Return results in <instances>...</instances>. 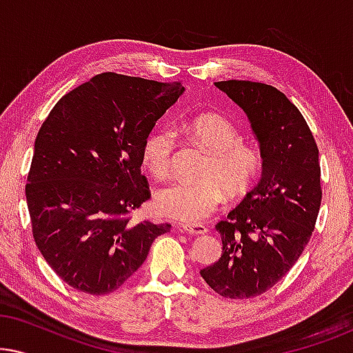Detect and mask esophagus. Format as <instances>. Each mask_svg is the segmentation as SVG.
Returning <instances> with one entry per match:
<instances>
[{
    "mask_svg": "<svg viewBox=\"0 0 353 353\" xmlns=\"http://www.w3.org/2000/svg\"><path fill=\"white\" fill-rule=\"evenodd\" d=\"M181 230L186 231V233L196 234V236L207 233V226L205 225H201V223H191V225L190 223H185V225H181Z\"/></svg>",
    "mask_w": 353,
    "mask_h": 353,
    "instance_id": "obj_1",
    "label": "esophagus"
}]
</instances>
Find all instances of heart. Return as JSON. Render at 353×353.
<instances>
[{"instance_id": "1", "label": "heart", "mask_w": 353, "mask_h": 353, "mask_svg": "<svg viewBox=\"0 0 353 353\" xmlns=\"http://www.w3.org/2000/svg\"><path fill=\"white\" fill-rule=\"evenodd\" d=\"M194 137L210 151L202 168V178H176L159 188L154 205L168 219L205 220L223 201L225 190L231 196L248 192L262 173V156L257 149L241 143L239 132L220 114H202L190 122ZM176 133L172 127H159L148 134L143 146V163L152 175L165 176L172 168Z\"/></svg>"}]
</instances>
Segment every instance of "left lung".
Wrapping results in <instances>:
<instances>
[{
    "instance_id": "obj_1",
    "label": "left lung",
    "mask_w": 353,
    "mask_h": 353,
    "mask_svg": "<svg viewBox=\"0 0 353 353\" xmlns=\"http://www.w3.org/2000/svg\"><path fill=\"white\" fill-rule=\"evenodd\" d=\"M215 86L248 115L263 167L257 185L216 223L223 250L201 276L220 296L250 299L273 288L310 241L321 204L318 148L279 90L245 80Z\"/></svg>"
}]
</instances>
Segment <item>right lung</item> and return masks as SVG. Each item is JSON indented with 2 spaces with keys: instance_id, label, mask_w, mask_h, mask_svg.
Wrapping results in <instances>:
<instances>
[{
  "instance_id": "add662e5",
  "label": "right lung",
  "mask_w": 353,
  "mask_h": 353,
  "mask_svg": "<svg viewBox=\"0 0 353 353\" xmlns=\"http://www.w3.org/2000/svg\"><path fill=\"white\" fill-rule=\"evenodd\" d=\"M183 91L105 72L62 96L43 122L26 186L33 239L77 291H115L170 230L128 215L151 197L144 141Z\"/></svg>"
}]
</instances>
